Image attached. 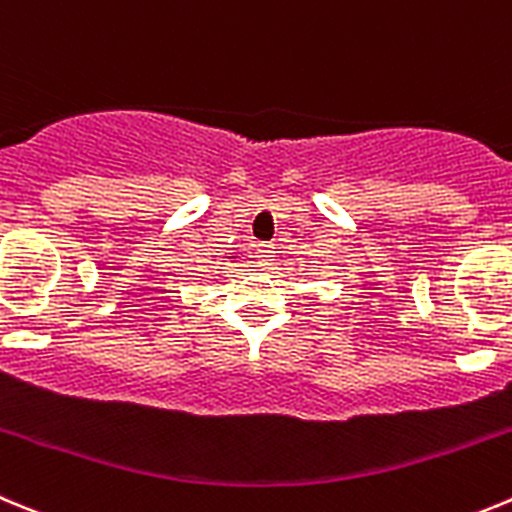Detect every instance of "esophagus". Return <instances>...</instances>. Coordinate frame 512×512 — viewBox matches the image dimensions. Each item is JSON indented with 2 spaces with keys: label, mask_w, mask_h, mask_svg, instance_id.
Segmentation results:
<instances>
[{
  "label": "esophagus",
  "mask_w": 512,
  "mask_h": 512,
  "mask_svg": "<svg viewBox=\"0 0 512 512\" xmlns=\"http://www.w3.org/2000/svg\"><path fill=\"white\" fill-rule=\"evenodd\" d=\"M257 260H260V265H272V260H275V247L257 245Z\"/></svg>",
  "instance_id": "1"
}]
</instances>
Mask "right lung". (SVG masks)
<instances>
[{"mask_svg": "<svg viewBox=\"0 0 512 512\" xmlns=\"http://www.w3.org/2000/svg\"><path fill=\"white\" fill-rule=\"evenodd\" d=\"M234 257H240V255H229V260H234Z\"/></svg>", "mask_w": 512, "mask_h": 512, "instance_id": "right-lung-1", "label": "right lung"}]
</instances>
